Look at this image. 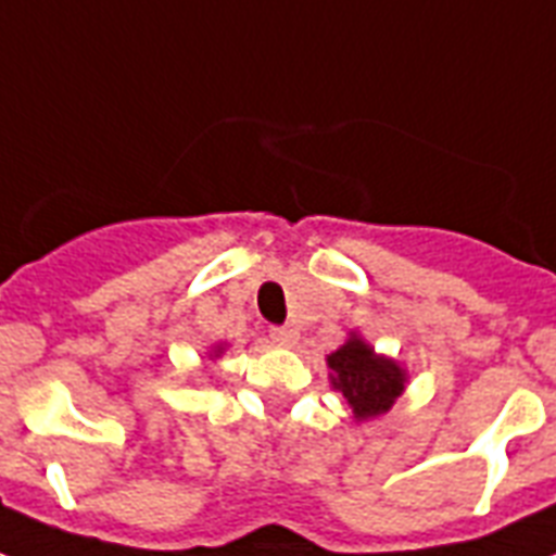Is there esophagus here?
<instances>
[{
  "instance_id": "esophagus-1",
  "label": "esophagus",
  "mask_w": 556,
  "mask_h": 556,
  "mask_svg": "<svg viewBox=\"0 0 556 556\" xmlns=\"http://www.w3.org/2000/svg\"><path fill=\"white\" fill-rule=\"evenodd\" d=\"M270 340L277 342V345H293L296 342V328H291V325H274L270 328Z\"/></svg>"
}]
</instances>
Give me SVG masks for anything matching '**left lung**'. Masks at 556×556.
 <instances>
[{
  "label": "left lung",
  "mask_w": 556,
  "mask_h": 556,
  "mask_svg": "<svg viewBox=\"0 0 556 556\" xmlns=\"http://www.w3.org/2000/svg\"><path fill=\"white\" fill-rule=\"evenodd\" d=\"M328 368H331V386L342 391L356 422L388 414L408 380L394 359L374 354L371 345L356 333H351L345 345L328 354Z\"/></svg>",
  "instance_id": "8db88e82"
}]
</instances>
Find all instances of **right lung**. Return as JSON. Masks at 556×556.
Instances as JSON below:
<instances>
[{
    "instance_id": "right-lung-1",
    "label": "right lung",
    "mask_w": 556,
    "mask_h": 556,
    "mask_svg": "<svg viewBox=\"0 0 556 556\" xmlns=\"http://www.w3.org/2000/svg\"><path fill=\"white\" fill-rule=\"evenodd\" d=\"M223 351H225V345H216L214 354H211V356H219V354H223Z\"/></svg>"
}]
</instances>
